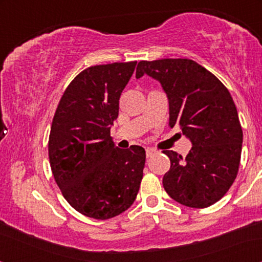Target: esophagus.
I'll use <instances>...</instances> for the list:
<instances>
[{"label":"esophagus","instance_id":"1","mask_svg":"<svg viewBox=\"0 0 262 262\" xmlns=\"http://www.w3.org/2000/svg\"><path fill=\"white\" fill-rule=\"evenodd\" d=\"M156 154V150L155 149H151V148H146L145 149V155H146V157H151V156H154Z\"/></svg>","mask_w":262,"mask_h":262}]
</instances>
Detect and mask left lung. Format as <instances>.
Here are the masks:
<instances>
[{"mask_svg": "<svg viewBox=\"0 0 262 262\" xmlns=\"http://www.w3.org/2000/svg\"><path fill=\"white\" fill-rule=\"evenodd\" d=\"M149 75L162 84L169 101V126L180 127L192 142L182 157L163 150L170 169L163 187L175 202L204 209L224 196L237 177L242 127L227 87L194 60H141L136 77Z\"/></svg>", "mask_w": 262, "mask_h": 262, "instance_id": "left-lung-1", "label": "left lung"}]
</instances>
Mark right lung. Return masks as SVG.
I'll use <instances>...</instances> for the list:
<instances>
[{"label": "right lung", "mask_w": 262, "mask_h": 262, "mask_svg": "<svg viewBox=\"0 0 262 262\" xmlns=\"http://www.w3.org/2000/svg\"><path fill=\"white\" fill-rule=\"evenodd\" d=\"M137 62L102 64L81 71L57 106L49 137L53 178L78 212L108 220L134 204L143 178L145 150L114 146L111 126L121 92Z\"/></svg>", "instance_id": "obj_1"}]
</instances>
